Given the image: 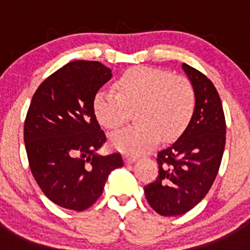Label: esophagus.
Here are the masks:
<instances>
[{"mask_svg":"<svg viewBox=\"0 0 250 250\" xmlns=\"http://www.w3.org/2000/svg\"><path fill=\"white\" fill-rule=\"evenodd\" d=\"M123 158H125V165H130V163H134L137 161V157H134V156H125Z\"/></svg>","mask_w":250,"mask_h":250,"instance_id":"34e87169","label":"esophagus"}]
</instances>
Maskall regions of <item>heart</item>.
I'll use <instances>...</instances> for the list:
<instances>
[{
  "instance_id": "obj_1",
  "label": "heart",
  "mask_w": 250,
  "mask_h": 250,
  "mask_svg": "<svg viewBox=\"0 0 250 250\" xmlns=\"http://www.w3.org/2000/svg\"><path fill=\"white\" fill-rule=\"evenodd\" d=\"M116 93L100 89L93 100L95 117L104 127L122 125L135 110L137 125L110 135L113 148L127 155L150 151L160 140L183 134L195 111L196 97L188 78L148 66L128 70L117 80Z\"/></svg>"
}]
</instances>
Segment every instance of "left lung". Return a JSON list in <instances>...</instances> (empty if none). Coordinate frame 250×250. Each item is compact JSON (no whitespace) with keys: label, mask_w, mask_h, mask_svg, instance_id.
I'll list each match as a JSON object with an SVG mask.
<instances>
[{"label":"left lung","mask_w":250,"mask_h":250,"mask_svg":"<svg viewBox=\"0 0 250 250\" xmlns=\"http://www.w3.org/2000/svg\"><path fill=\"white\" fill-rule=\"evenodd\" d=\"M193 90L192 118L175 143L157 155L158 175L145 186L146 200L163 216L185 214L206 197L225 148L226 123L218 90L206 75L183 64Z\"/></svg>","instance_id":"8db88e82"}]
</instances>
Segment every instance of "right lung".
<instances>
[{
  "label": "right lung",
  "instance_id": "obj_1",
  "mask_svg": "<svg viewBox=\"0 0 250 250\" xmlns=\"http://www.w3.org/2000/svg\"><path fill=\"white\" fill-rule=\"evenodd\" d=\"M112 77L99 62L76 60L40 84L24 123L30 169L53 203L82 211L97 202L120 153L98 155L106 141L93 110L98 90Z\"/></svg>",
  "mask_w": 250,
  "mask_h": 250
}]
</instances>
